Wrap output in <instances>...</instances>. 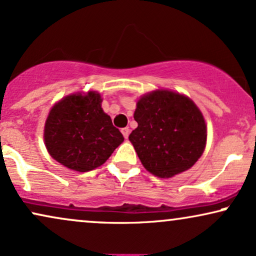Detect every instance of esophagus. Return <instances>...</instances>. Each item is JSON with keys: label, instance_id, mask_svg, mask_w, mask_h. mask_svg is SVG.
Masks as SVG:
<instances>
[{"label": "esophagus", "instance_id": "obj_1", "mask_svg": "<svg viewBox=\"0 0 256 256\" xmlns=\"http://www.w3.org/2000/svg\"><path fill=\"white\" fill-rule=\"evenodd\" d=\"M121 133L123 134V136H124V138H128V136H129V129L128 128H122L121 129Z\"/></svg>", "mask_w": 256, "mask_h": 256}]
</instances>
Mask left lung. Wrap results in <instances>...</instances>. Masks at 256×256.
Segmentation results:
<instances>
[{
    "label": "left lung",
    "mask_w": 256,
    "mask_h": 256,
    "mask_svg": "<svg viewBox=\"0 0 256 256\" xmlns=\"http://www.w3.org/2000/svg\"><path fill=\"white\" fill-rule=\"evenodd\" d=\"M129 135L144 168L159 178H172L197 162L206 144L203 114L192 100L158 89L140 97Z\"/></svg>",
    "instance_id": "1"
}]
</instances>
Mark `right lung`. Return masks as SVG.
Listing matches in <instances>:
<instances>
[{"label":"right lung","instance_id":"obj_1","mask_svg":"<svg viewBox=\"0 0 256 256\" xmlns=\"http://www.w3.org/2000/svg\"><path fill=\"white\" fill-rule=\"evenodd\" d=\"M47 152L68 168L88 172L103 165L123 142L102 109V97L96 91L72 94L50 110L44 129Z\"/></svg>","mask_w":256,"mask_h":256}]
</instances>
